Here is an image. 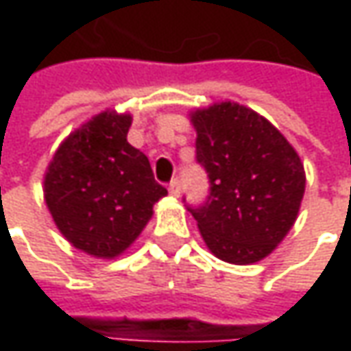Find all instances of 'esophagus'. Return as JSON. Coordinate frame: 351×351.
<instances>
[{
	"label": "esophagus",
	"instance_id": "34e87169",
	"mask_svg": "<svg viewBox=\"0 0 351 351\" xmlns=\"http://www.w3.org/2000/svg\"><path fill=\"white\" fill-rule=\"evenodd\" d=\"M168 189H169V193H171L173 197L180 195V189H182V183H180V180H178V178H176V180H171Z\"/></svg>",
	"mask_w": 351,
	"mask_h": 351
}]
</instances>
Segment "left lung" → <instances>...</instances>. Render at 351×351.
Returning <instances> with one entry per match:
<instances>
[{"label": "left lung", "instance_id": "1", "mask_svg": "<svg viewBox=\"0 0 351 351\" xmlns=\"http://www.w3.org/2000/svg\"><path fill=\"white\" fill-rule=\"evenodd\" d=\"M197 162L209 195L189 207L207 248L223 262L248 265L269 256L297 221L304 168L267 119L234 101L191 113Z\"/></svg>", "mask_w": 351, "mask_h": 351}]
</instances>
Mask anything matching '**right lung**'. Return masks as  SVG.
I'll use <instances>...</instances> for the list:
<instances>
[{"mask_svg": "<svg viewBox=\"0 0 351 351\" xmlns=\"http://www.w3.org/2000/svg\"><path fill=\"white\" fill-rule=\"evenodd\" d=\"M130 115L103 111L62 142L45 176V201L64 238L115 258L138 238L168 193L148 158L127 142Z\"/></svg>", "mask_w": 351, "mask_h": 351, "instance_id": "right-lung-1", "label": "right lung"}]
</instances>
